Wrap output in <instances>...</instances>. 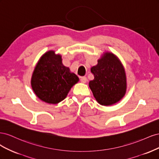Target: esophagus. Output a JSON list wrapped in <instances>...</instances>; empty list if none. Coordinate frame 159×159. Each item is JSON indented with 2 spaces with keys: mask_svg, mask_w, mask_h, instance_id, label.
Listing matches in <instances>:
<instances>
[{
  "mask_svg": "<svg viewBox=\"0 0 159 159\" xmlns=\"http://www.w3.org/2000/svg\"><path fill=\"white\" fill-rule=\"evenodd\" d=\"M80 81H81V83L85 84V83L87 82V78H86V77H81Z\"/></svg>",
  "mask_w": 159,
  "mask_h": 159,
  "instance_id": "1",
  "label": "esophagus"
}]
</instances>
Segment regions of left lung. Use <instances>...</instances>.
Here are the masks:
<instances>
[{
	"mask_svg": "<svg viewBox=\"0 0 159 159\" xmlns=\"http://www.w3.org/2000/svg\"><path fill=\"white\" fill-rule=\"evenodd\" d=\"M91 71L94 79L89 81V86L99 104L111 105L124 97L127 90L125 71L121 61L113 53H104Z\"/></svg>",
	"mask_w": 159,
	"mask_h": 159,
	"instance_id": "8db88e82",
	"label": "left lung"
}]
</instances>
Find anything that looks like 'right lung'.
Returning <instances> with one entry per match:
<instances>
[{
  "instance_id": "obj_1",
  "label": "right lung",
  "mask_w": 159,
  "mask_h": 159,
  "mask_svg": "<svg viewBox=\"0 0 159 159\" xmlns=\"http://www.w3.org/2000/svg\"><path fill=\"white\" fill-rule=\"evenodd\" d=\"M61 61V55L50 50L41 56L33 71L32 88L37 97L46 103H60L79 81L78 77Z\"/></svg>"
}]
</instances>
